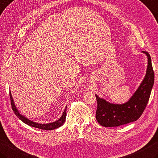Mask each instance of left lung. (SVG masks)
Wrapping results in <instances>:
<instances>
[{
	"mask_svg": "<svg viewBox=\"0 0 158 158\" xmlns=\"http://www.w3.org/2000/svg\"><path fill=\"white\" fill-rule=\"evenodd\" d=\"M148 57L147 73L140 85L130 99L124 104H113L96 94L97 110L96 119L106 127H118L135 121L146 108L154 83V72L149 52L143 51Z\"/></svg>",
	"mask_w": 158,
	"mask_h": 158,
	"instance_id": "left-lung-1",
	"label": "left lung"
}]
</instances>
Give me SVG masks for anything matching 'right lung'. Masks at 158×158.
<instances>
[{
  "instance_id": "right-lung-1",
  "label": "right lung",
  "mask_w": 158,
  "mask_h": 158,
  "mask_svg": "<svg viewBox=\"0 0 158 158\" xmlns=\"http://www.w3.org/2000/svg\"><path fill=\"white\" fill-rule=\"evenodd\" d=\"M9 96H10L11 108L14 112V114L18 117V118L20 119L23 123H24L25 124L29 125L31 127H33L41 129H44V130H52V129H55L60 127H61L64 124L65 120H66V108H65L64 112L62 114V116L60 117V118H59L57 120H56V121H55L53 123H47V124H40V123L31 121V120H30L28 118H27L26 117H24V116L21 115V114L19 113V112H18V110L16 109V107H15V104L14 103V100H13V98H12V97H11V92H9Z\"/></svg>"
}]
</instances>
